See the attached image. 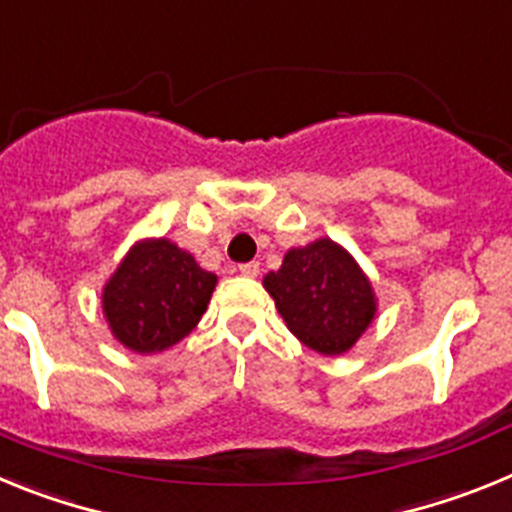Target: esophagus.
<instances>
[{"label":"esophagus","mask_w":512,"mask_h":512,"mask_svg":"<svg viewBox=\"0 0 512 512\" xmlns=\"http://www.w3.org/2000/svg\"><path fill=\"white\" fill-rule=\"evenodd\" d=\"M243 277H259V261H248V264L238 266Z\"/></svg>","instance_id":"34e87169"}]
</instances>
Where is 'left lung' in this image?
Segmentation results:
<instances>
[{"label": "left lung", "mask_w": 512, "mask_h": 512, "mask_svg": "<svg viewBox=\"0 0 512 512\" xmlns=\"http://www.w3.org/2000/svg\"><path fill=\"white\" fill-rule=\"evenodd\" d=\"M264 287L277 302L287 328L325 356L343 354L354 346L377 312L364 271L328 238L292 248L282 269L266 274Z\"/></svg>", "instance_id": "8db88e82"}]
</instances>
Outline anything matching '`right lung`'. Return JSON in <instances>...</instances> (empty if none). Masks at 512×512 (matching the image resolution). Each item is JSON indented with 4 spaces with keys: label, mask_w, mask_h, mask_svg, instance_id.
Here are the masks:
<instances>
[{
    "label": "right lung",
    "mask_w": 512,
    "mask_h": 512,
    "mask_svg": "<svg viewBox=\"0 0 512 512\" xmlns=\"http://www.w3.org/2000/svg\"><path fill=\"white\" fill-rule=\"evenodd\" d=\"M215 282L192 253L166 238L143 241L104 287V315L117 341L138 354H156L200 323Z\"/></svg>",
    "instance_id": "right-lung-1"
}]
</instances>
